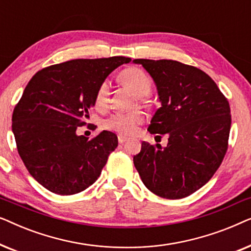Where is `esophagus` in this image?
Returning <instances> with one entry per match:
<instances>
[{
	"label": "esophagus",
	"instance_id": "1",
	"mask_svg": "<svg viewBox=\"0 0 251 251\" xmlns=\"http://www.w3.org/2000/svg\"><path fill=\"white\" fill-rule=\"evenodd\" d=\"M118 139H119V144H123V143L126 142V137H122V136H119Z\"/></svg>",
	"mask_w": 251,
	"mask_h": 251
}]
</instances>
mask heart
Masks as SVG:
<instances>
[{
  "label": "heart",
  "mask_w": 251,
  "mask_h": 251,
  "mask_svg": "<svg viewBox=\"0 0 251 251\" xmlns=\"http://www.w3.org/2000/svg\"><path fill=\"white\" fill-rule=\"evenodd\" d=\"M120 81L126 85L140 100L149 96L152 89V82L145 72L138 67H129L123 70L119 75ZM109 98L108 82H101L98 85L95 95V106L97 109L107 107ZM143 114L140 112L115 113L101 123V126L108 131L115 132L121 136H131L137 131V128L142 125Z\"/></svg>",
  "instance_id": "obj_1"
}]
</instances>
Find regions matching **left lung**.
<instances>
[{"mask_svg":"<svg viewBox=\"0 0 251 251\" xmlns=\"http://www.w3.org/2000/svg\"><path fill=\"white\" fill-rule=\"evenodd\" d=\"M133 63L153 77L161 101L147 130L169 136L167 147L143 142L133 164L154 194L186 198L210 180L224 159L231 129L227 98L194 66L168 59Z\"/></svg>","mask_w":251,"mask_h":251,"instance_id":"left-lung-1","label":"left lung"}]
</instances>
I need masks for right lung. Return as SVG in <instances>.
<instances>
[{"label": "right lung", "mask_w": 251, "mask_h": 251, "mask_svg": "<svg viewBox=\"0 0 251 251\" xmlns=\"http://www.w3.org/2000/svg\"><path fill=\"white\" fill-rule=\"evenodd\" d=\"M126 57L74 59L37 72L13 109L12 131L24 164L36 181L60 195L80 193L98 179L118 137L77 136L95 106L98 85Z\"/></svg>", "instance_id": "1"}]
</instances>
